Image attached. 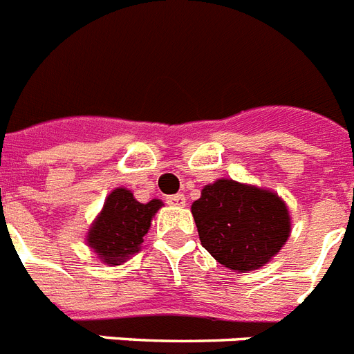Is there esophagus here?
Instances as JSON below:
<instances>
[{
    "instance_id": "esophagus-1",
    "label": "esophagus",
    "mask_w": 354,
    "mask_h": 354,
    "mask_svg": "<svg viewBox=\"0 0 354 354\" xmlns=\"http://www.w3.org/2000/svg\"><path fill=\"white\" fill-rule=\"evenodd\" d=\"M165 202H167L169 205L183 207V205H185V196H183V194H172V196L165 198Z\"/></svg>"
}]
</instances>
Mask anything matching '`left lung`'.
<instances>
[{
	"label": "left lung",
	"instance_id": "1",
	"mask_svg": "<svg viewBox=\"0 0 354 354\" xmlns=\"http://www.w3.org/2000/svg\"><path fill=\"white\" fill-rule=\"evenodd\" d=\"M200 242L232 271L258 269L287 242L291 222L286 203L271 191L218 180L191 207Z\"/></svg>",
	"mask_w": 354,
	"mask_h": 354
}]
</instances>
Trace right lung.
<instances>
[{
	"label": "right lung",
	"instance_id": "right-lung-1",
	"mask_svg": "<svg viewBox=\"0 0 354 354\" xmlns=\"http://www.w3.org/2000/svg\"><path fill=\"white\" fill-rule=\"evenodd\" d=\"M160 207V200L140 203L127 189L112 191L105 200L102 214L88 231V245L103 261L120 266L125 258L138 252Z\"/></svg>",
	"mask_w": 354,
	"mask_h": 354
}]
</instances>
